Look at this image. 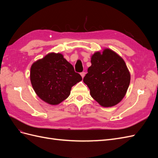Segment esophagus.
<instances>
[{"label":"esophagus","instance_id":"esophagus-1","mask_svg":"<svg viewBox=\"0 0 158 158\" xmlns=\"http://www.w3.org/2000/svg\"><path fill=\"white\" fill-rule=\"evenodd\" d=\"M85 72H82V73H80V75H81V76H82V78H83L84 76H85Z\"/></svg>","mask_w":158,"mask_h":158}]
</instances>
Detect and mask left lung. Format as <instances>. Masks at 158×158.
<instances>
[{
  "mask_svg": "<svg viewBox=\"0 0 158 158\" xmlns=\"http://www.w3.org/2000/svg\"><path fill=\"white\" fill-rule=\"evenodd\" d=\"M83 79L90 95L103 107H112L125 97L130 84L131 74L125 61L113 51L96 52Z\"/></svg>",
  "mask_w": 158,
  "mask_h": 158,
  "instance_id": "1",
  "label": "left lung"
}]
</instances>
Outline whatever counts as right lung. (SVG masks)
Masks as SVG:
<instances>
[{
  "label": "right lung",
  "mask_w": 158,
  "mask_h": 158,
  "mask_svg": "<svg viewBox=\"0 0 158 158\" xmlns=\"http://www.w3.org/2000/svg\"><path fill=\"white\" fill-rule=\"evenodd\" d=\"M82 80V76L60 53H49L31 67L33 89L40 98L50 105L64 101L69 96L72 87Z\"/></svg>",
  "instance_id": "add662e5"
}]
</instances>
